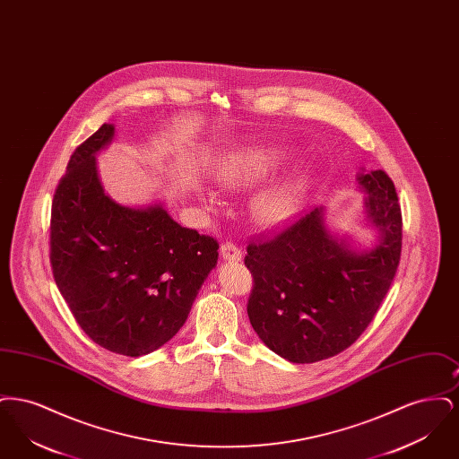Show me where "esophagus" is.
<instances>
[{"label": "esophagus", "instance_id": "34e87169", "mask_svg": "<svg viewBox=\"0 0 459 459\" xmlns=\"http://www.w3.org/2000/svg\"><path fill=\"white\" fill-rule=\"evenodd\" d=\"M220 255L225 262H240L242 260V253L234 242H223L220 246Z\"/></svg>", "mask_w": 459, "mask_h": 459}]
</instances>
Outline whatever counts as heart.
Wrapping results in <instances>:
<instances>
[{"label":"heart","instance_id":"obj_1","mask_svg":"<svg viewBox=\"0 0 459 459\" xmlns=\"http://www.w3.org/2000/svg\"><path fill=\"white\" fill-rule=\"evenodd\" d=\"M285 153L273 146L246 148L230 156L219 170V182L230 191L247 189L273 174ZM305 175H292L263 189L253 201V215L264 227H279L292 219L305 196Z\"/></svg>","mask_w":459,"mask_h":459}]
</instances>
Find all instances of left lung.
<instances>
[{
    "mask_svg": "<svg viewBox=\"0 0 459 459\" xmlns=\"http://www.w3.org/2000/svg\"><path fill=\"white\" fill-rule=\"evenodd\" d=\"M378 242L356 251L315 208L275 238L247 246L253 275L247 316L263 342L292 363L332 358L367 330L393 284L403 246V217L384 170L356 177Z\"/></svg>",
    "mask_w": 459,
    "mask_h": 459,
    "instance_id": "left-lung-1",
    "label": "left lung"
}]
</instances>
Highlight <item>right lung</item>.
Listing matches in <instances>:
<instances>
[{
    "label": "right lung",
    "mask_w": 459,
    "mask_h": 459,
    "mask_svg": "<svg viewBox=\"0 0 459 459\" xmlns=\"http://www.w3.org/2000/svg\"><path fill=\"white\" fill-rule=\"evenodd\" d=\"M103 124L66 165L51 204L49 262L75 322L101 348L143 356L169 342L219 260V242L180 227L163 204L129 208L100 182Z\"/></svg>",
    "instance_id": "right-lung-1"
}]
</instances>
